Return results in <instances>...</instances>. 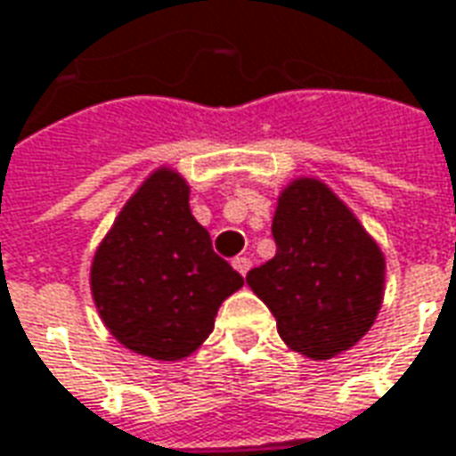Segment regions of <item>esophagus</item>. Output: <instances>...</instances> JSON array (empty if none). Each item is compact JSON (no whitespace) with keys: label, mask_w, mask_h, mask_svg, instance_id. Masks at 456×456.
<instances>
[{"label":"esophagus","mask_w":456,"mask_h":456,"mask_svg":"<svg viewBox=\"0 0 456 456\" xmlns=\"http://www.w3.org/2000/svg\"><path fill=\"white\" fill-rule=\"evenodd\" d=\"M233 268L238 270V273H240V275H243V278H246V275H248V270H250V260H248L246 256H238V258L233 260Z\"/></svg>","instance_id":"34e87169"}]
</instances>
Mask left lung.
<instances>
[{
  "instance_id": "obj_1",
  "label": "left lung",
  "mask_w": 456,
  "mask_h": 456,
  "mask_svg": "<svg viewBox=\"0 0 456 456\" xmlns=\"http://www.w3.org/2000/svg\"><path fill=\"white\" fill-rule=\"evenodd\" d=\"M275 256L246 275L278 335L310 360H330L365 338L382 307L385 253L353 210L318 178L282 188L273 216Z\"/></svg>"
}]
</instances>
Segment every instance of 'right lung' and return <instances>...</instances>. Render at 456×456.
Segmentation results:
<instances>
[{
    "label": "right lung",
    "instance_id": "1",
    "mask_svg": "<svg viewBox=\"0 0 456 456\" xmlns=\"http://www.w3.org/2000/svg\"><path fill=\"white\" fill-rule=\"evenodd\" d=\"M183 175L161 166L124 203L91 260V295L124 347L183 360L206 342L218 307L243 288L188 206Z\"/></svg>",
    "mask_w": 456,
    "mask_h": 456
}]
</instances>
